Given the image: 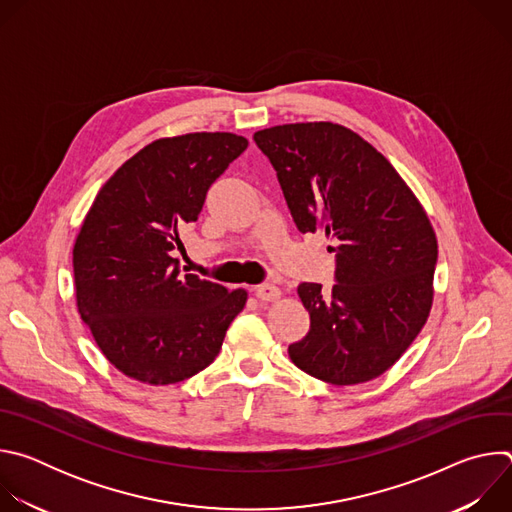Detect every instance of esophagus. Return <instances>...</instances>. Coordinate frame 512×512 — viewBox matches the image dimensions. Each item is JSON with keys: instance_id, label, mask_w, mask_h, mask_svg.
<instances>
[{"instance_id": "1", "label": "esophagus", "mask_w": 512, "mask_h": 512, "mask_svg": "<svg viewBox=\"0 0 512 512\" xmlns=\"http://www.w3.org/2000/svg\"><path fill=\"white\" fill-rule=\"evenodd\" d=\"M253 291H255L257 300H261V302H275L281 298V289L273 283H261Z\"/></svg>"}]
</instances>
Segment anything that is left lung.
I'll return each mask as SVG.
<instances>
[{
  "mask_svg": "<svg viewBox=\"0 0 512 512\" xmlns=\"http://www.w3.org/2000/svg\"><path fill=\"white\" fill-rule=\"evenodd\" d=\"M277 172L302 233L336 247V281L300 283L310 332L289 344L291 362L330 385L381 377L405 354L433 304L437 239L413 190L352 129L287 123L253 135Z\"/></svg>",
  "mask_w": 512,
  "mask_h": 512,
  "instance_id": "1",
  "label": "left lung"
}]
</instances>
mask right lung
Here are the masks:
<instances>
[{
    "label": "right lung",
    "mask_w": 512,
    "mask_h": 512,
    "mask_svg": "<svg viewBox=\"0 0 512 512\" xmlns=\"http://www.w3.org/2000/svg\"><path fill=\"white\" fill-rule=\"evenodd\" d=\"M249 141L227 131L162 137L99 190L72 249L75 296L99 350L125 377L174 385L204 371L247 289L182 275L172 251L212 182Z\"/></svg>",
    "instance_id": "1"
}]
</instances>
